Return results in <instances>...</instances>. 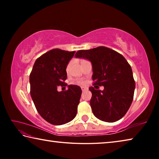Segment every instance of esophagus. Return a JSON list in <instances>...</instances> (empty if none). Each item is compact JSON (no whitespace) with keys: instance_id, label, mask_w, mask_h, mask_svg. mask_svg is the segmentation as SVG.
Returning <instances> with one entry per match:
<instances>
[{"instance_id":"obj_1","label":"esophagus","mask_w":159,"mask_h":159,"mask_svg":"<svg viewBox=\"0 0 159 159\" xmlns=\"http://www.w3.org/2000/svg\"><path fill=\"white\" fill-rule=\"evenodd\" d=\"M81 90L82 91H85L88 90V88H85V87H81Z\"/></svg>"}]
</instances>
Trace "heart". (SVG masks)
<instances>
[{"label": "heart", "mask_w": 159, "mask_h": 159, "mask_svg": "<svg viewBox=\"0 0 159 159\" xmlns=\"http://www.w3.org/2000/svg\"><path fill=\"white\" fill-rule=\"evenodd\" d=\"M69 65H68V66H67V69H69ZM80 83H83V82L82 81H80Z\"/></svg>", "instance_id": "heart-1"}]
</instances>
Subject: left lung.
Segmentation results:
<instances>
[{
  "mask_svg": "<svg viewBox=\"0 0 159 159\" xmlns=\"http://www.w3.org/2000/svg\"><path fill=\"white\" fill-rule=\"evenodd\" d=\"M75 57L90 61L93 85L105 88L103 91L89 88L92 93L90 104L95 116L109 123L122 118L131 105L135 88L133 71L127 60L116 51L104 46L79 50Z\"/></svg>",
  "mask_w": 159,
  "mask_h": 159,
  "instance_id": "8db88e82",
  "label": "left lung"
}]
</instances>
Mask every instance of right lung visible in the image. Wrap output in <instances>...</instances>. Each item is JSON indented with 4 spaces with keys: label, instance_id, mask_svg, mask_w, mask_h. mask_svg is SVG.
<instances>
[{
    "label": "right lung",
    "instance_id": "obj_1",
    "mask_svg": "<svg viewBox=\"0 0 159 159\" xmlns=\"http://www.w3.org/2000/svg\"><path fill=\"white\" fill-rule=\"evenodd\" d=\"M75 51L53 49L35 61L29 76L31 96L41 116L52 125H60L76 117L82 91L79 86L68 85L58 92V86H66V66Z\"/></svg>",
    "mask_w": 159,
    "mask_h": 159
}]
</instances>
